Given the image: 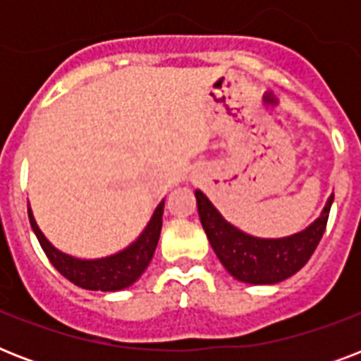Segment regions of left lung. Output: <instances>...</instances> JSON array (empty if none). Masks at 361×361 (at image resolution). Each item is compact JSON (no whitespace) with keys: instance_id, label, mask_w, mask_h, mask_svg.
<instances>
[{"instance_id":"left-lung-1","label":"left lung","mask_w":361,"mask_h":361,"mask_svg":"<svg viewBox=\"0 0 361 361\" xmlns=\"http://www.w3.org/2000/svg\"><path fill=\"white\" fill-rule=\"evenodd\" d=\"M200 223L225 269L241 283L275 285L288 279L307 264L326 231L334 195L322 214L292 236L257 238L231 225L202 191H195Z\"/></svg>"}]
</instances>
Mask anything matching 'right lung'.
<instances>
[{
  "instance_id": "right-lung-1",
  "label": "right lung",
  "mask_w": 361,
  "mask_h": 361,
  "mask_svg": "<svg viewBox=\"0 0 361 361\" xmlns=\"http://www.w3.org/2000/svg\"><path fill=\"white\" fill-rule=\"evenodd\" d=\"M163 208L164 200L155 208L152 219L142 231L140 236L129 247H125L123 251L110 255V257L92 258V260L71 257L67 252L56 249L41 232L31 208H27V215H30L31 228L35 232L42 251L47 252L48 260L65 279H69L71 283L86 290L116 292L133 285L146 271L147 264L152 262L159 236H161V226H163Z\"/></svg>"
}]
</instances>
